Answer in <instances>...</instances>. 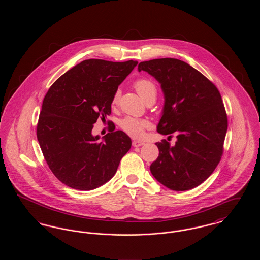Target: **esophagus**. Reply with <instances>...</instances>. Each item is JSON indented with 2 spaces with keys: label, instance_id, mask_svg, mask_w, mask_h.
<instances>
[{
  "label": "esophagus",
  "instance_id": "34e87169",
  "mask_svg": "<svg viewBox=\"0 0 260 260\" xmlns=\"http://www.w3.org/2000/svg\"><path fill=\"white\" fill-rule=\"evenodd\" d=\"M145 143L143 142V141H139V140H134L133 141V146L134 147H139V146H142V145H144Z\"/></svg>",
  "mask_w": 260,
  "mask_h": 260
}]
</instances>
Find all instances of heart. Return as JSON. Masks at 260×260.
Segmentation results:
<instances>
[{"instance_id": "b5f03b06", "label": "heart", "mask_w": 260, "mask_h": 260, "mask_svg": "<svg viewBox=\"0 0 260 260\" xmlns=\"http://www.w3.org/2000/svg\"><path fill=\"white\" fill-rule=\"evenodd\" d=\"M135 87L138 94L145 100L157 98V87L154 83L147 79H139L135 83ZM120 99V91L116 90L113 95L112 102L113 104H117ZM148 122L144 120H139L134 117H125L121 122L120 126L125 134L132 137H141L144 134V129L148 126Z\"/></svg>"}]
</instances>
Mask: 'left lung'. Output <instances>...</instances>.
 <instances>
[{
  "instance_id": "obj_1",
  "label": "left lung",
  "mask_w": 260,
  "mask_h": 260,
  "mask_svg": "<svg viewBox=\"0 0 260 260\" xmlns=\"http://www.w3.org/2000/svg\"><path fill=\"white\" fill-rule=\"evenodd\" d=\"M138 71L161 85L165 102L157 132L177 135L173 146L166 140L156 143L159 157L151 173L173 191L193 189L213 173L222 156L228 123L221 95L210 80L179 59L140 62Z\"/></svg>"
}]
</instances>
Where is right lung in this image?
<instances>
[{
  "instance_id": "1",
  "label": "right lung",
  "mask_w": 260,
  "mask_h": 260,
  "mask_svg": "<svg viewBox=\"0 0 260 260\" xmlns=\"http://www.w3.org/2000/svg\"><path fill=\"white\" fill-rule=\"evenodd\" d=\"M137 61L87 59L58 78L48 90L37 138L50 171L65 185L89 191L115 175L132 147L131 137L113 128L102 141L91 131L111 114L113 95Z\"/></svg>"
}]
</instances>
